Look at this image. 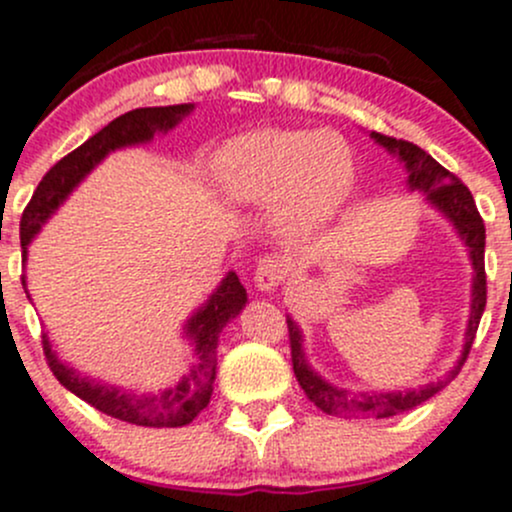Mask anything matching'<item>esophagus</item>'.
Returning a JSON list of instances; mask_svg holds the SVG:
<instances>
[{"label":"esophagus","mask_w":512,"mask_h":512,"mask_svg":"<svg viewBox=\"0 0 512 512\" xmlns=\"http://www.w3.org/2000/svg\"><path fill=\"white\" fill-rule=\"evenodd\" d=\"M287 272H289V262L285 257H277V255L265 257L255 270V285L257 289H262V292H275V289L285 282Z\"/></svg>","instance_id":"1"}]
</instances>
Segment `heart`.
<instances>
[{"mask_svg":"<svg viewBox=\"0 0 512 512\" xmlns=\"http://www.w3.org/2000/svg\"><path fill=\"white\" fill-rule=\"evenodd\" d=\"M215 175L227 198L272 205L282 235L307 237L342 210L354 188L356 158L339 133L262 128L225 143Z\"/></svg>","mask_w":512,"mask_h":512,"instance_id":"heart-1","label":"heart"}]
</instances>
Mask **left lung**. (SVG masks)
<instances>
[{"label":"left lung","instance_id":"left-lung-1","mask_svg":"<svg viewBox=\"0 0 512 512\" xmlns=\"http://www.w3.org/2000/svg\"><path fill=\"white\" fill-rule=\"evenodd\" d=\"M371 138H374L379 146H384L389 153L399 156L401 163L406 165V170H409V188L423 190L428 203H431L438 213H443L451 220L456 232L461 235V240L466 242L468 250H471V262L476 275H473L471 317H468L466 344H463L461 359L456 361V366H453L443 379L431 381V384L426 386H418V389L354 394V391L332 386L307 364V356H304L302 347V332H299L297 322H294L292 317H287L289 347H292V369L299 386H302L307 399L312 401L317 409H322L324 414L329 416L342 418H389L416 409L418 404H423V401H428L431 396H436L438 391H441L443 386L451 384L458 376V371H461L463 361H466L468 352H471V344L473 339H476L480 317H483L485 309V225L483 218H480L471 190H468L456 175L448 173L438 160H433L426 151L414 146V143L384 136V133H371Z\"/></svg>","mask_w":512,"mask_h":512}]
</instances>
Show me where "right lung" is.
<instances>
[{
	"label": "right lung",
	"instance_id": "add662e5",
	"mask_svg": "<svg viewBox=\"0 0 512 512\" xmlns=\"http://www.w3.org/2000/svg\"><path fill=\"white\" fill-rule=\"evenodd\" d=\"M193 111V103H178V106H156V108H136L108 126H103L96 136L81 143L76 151L64 156L49 173L36 185L32 200L22 213V225H19V237H22V260L27 262L29 242L34 240L41 225L56 213L61 203L74 193L76 185L101 163L111 151L126 146H138V143L153 141L156 133L170 131L183 121V116ZM24 292L29 294L27 280L22 277ZM247 304V292L240 285L235 272H227L220 287L210 294L208 302L185 322L183 337L195 344L193 366L183 374V379L175 386L158 391V394H138V391L121 389V386L103 384L94 381L91 376L79 374L74 366L64 364L51 349L49 337H41L44 344L46 364L54 371L61 386L84 399L101 414L118 418V421L133 423V426H151V428H178L193 421L205 406L210 404L215 384V366H218V339L220 332L232 317L240 314Z\"/></svg>",
	"mask_w": 512,
	"mask_h": 512
}]
</instances>
